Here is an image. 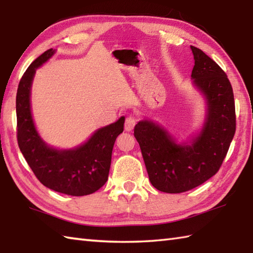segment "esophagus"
I'll use <instances>...</instances> for the list:
<instances>
[{
  "label": "esophagus",
  "instance_id": "1",
  "mask_svg": "<svg viewBox=\"0 0 253 253\" xmlns=\"http://www.w3.org/2000/svg\"><path fill=\"white\" fill-rule=\"evenodd\" d=\"M136 121H137V118L135 116H133V115L127 116L126 119V122H125L126 131H127V132L132 131L133 127L135 126V125H136Z\"/></svg>",
  "mask_w": 253,
  "mask_h": 253
}]
</instances>
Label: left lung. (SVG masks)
I'll list each match as a JSON object with an SVG mask.
<instances>
[{
	"instance_id": "1",
	"label": "left lung",
	"mask_w": 253,
	"mask_h": 253,
	"mask_svg": "<svg viewBox=\"0 0 253 253\" xmlns=\"http://www.w3.org/2000/svg\"><path fill=\"white\" fill-rule=\"evenodd\" d=\"M191 50L193 84L208 105L199 135L190 143L178 144L153 121H140L134 127L149 181L166 193L189 191L212 178L223 164L236 132L234 91L227 75L202 50L193 45Z\"/></svg>"
}]
</instances>
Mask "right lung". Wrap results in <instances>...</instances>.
<instances>
[{
    "label": "right lung",
    "mask_w": 253,
    "mask_h": 253,
    "mask_svg": "<svg viewBox=\"0 0 253 253\" xmlns=\"http://www.w3.org/2000/svg\"><path fill=\"white\" fill-rule=\"evenodd\" d=\"M49 49L38 56L20 79L16 95L17 142L35 176L53 191L83 197L99 190L108 180L116 138L123 132L125 117L97 130L83 145L59 151L48 146L36 130L30 110V88L39 66L54 54Z\"/></svg>",
    "instance_id": "obj_1"
}]
</instances>
